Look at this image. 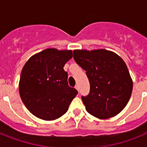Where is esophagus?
I'll return each mask as SVG.
<instances>
[{
	"label": "esophagus",
	"instance_id": "esophagus-1",
	"mask_svg": "<svg viewBox=\"0 0 147 147\" xmlns=\"http://www.w3.org/2000/svg\"><path fill=\"white\" fill-rule=\"evenodd\" d=\"M75 88H76V89L78 90V92H79V85H76V86H75Z\"/></svg>",
	"mask_w": 147,
	"mask_h": 147
}]
</instances>
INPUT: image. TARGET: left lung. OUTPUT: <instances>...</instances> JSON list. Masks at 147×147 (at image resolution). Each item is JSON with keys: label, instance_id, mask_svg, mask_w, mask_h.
<instances>
[{"label": "left lung", "instance_id": "8db88e82", "mask_svg": "<svg viewBox=\"0 0 147 147\" xmlns=\"http://www.w3.org/2000/svg\"><path fill=\"white\" fill-rule=\"evenodd\" d=\"M74 59L86 71L90 92L82 100L87 111L99 119L119 114L131 96L133 81L125 62L106 50H74Z\"/></svg>", "mask_w": 147, "mask_h": 147}]
</instances>
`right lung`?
<instances>
[{
  "label": "right lung",
  "mask_w": 147,
  "mask_h": 147,
  "mask_svg": "<svg viewBox=\"0 0 147 147\" xmlns=\"http://www.w3.org/2000/svg\"><path fill=\"white\" fill-rule=\"evenodd\" d=\"M71 50L47 49L28 59L22 69L20 95L26 108L39 118L53 121L68 111L78 91L68 84L65 64Z\"/></svg>",
  "instance_id": "obj_1"
}]
</instances>
